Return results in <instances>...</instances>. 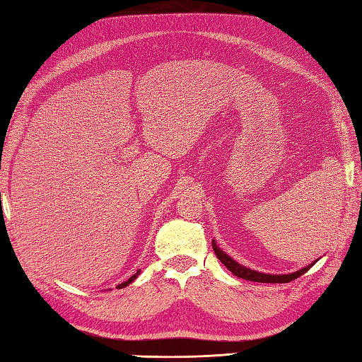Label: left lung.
Here are the masks:
<instances>
[{"label": "left lung", "instance_id": "left-lung-1", "mask_svg": "<svg viewBox=\"0 0 362 362\" xmlns=\"http://www.w3.org/2000/svg\"><path fill=\"white\" fill-rule=\"evenodd\" d=\"M211 244H213V250H214V253H216V257L221 259V263L224 264L230 272H232L236 276H240V279L250 280V281H258V283H289L292 280L298 279V276L303 275L306 271H310V267L313 266V264L311 266H306L303 269H300V271H297L294 274H288V275L261 274V272H257V271H252V269L244 267L240 263H236V261L230 258L224 250H221L218 247L216 243H214V240L211 241Z\"/></svg>", "mask_w": 362, "mask_h": 362}]
</instances>
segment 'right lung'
<instances>
[{
	"label": "right lung",
	"instance_id": "right-lung-1",
	"mask_svg": "<svg viewBox=\"0 0 362 362\" xmlns=\"http://www.w3.org/2000/svg\"><path fill=\"white\" fill-rule=\"evenodd\" d=\"M141 271H136V274H134L132 276H130V279L127 280V281H124V283H121V284H118V289H121V288H124V286H127V284H130V283H132L135 279H136V276H138V274H140Z\"/></svg>",
	"mask_w": 362,
	"mask_h": 362
}]
</instances>
